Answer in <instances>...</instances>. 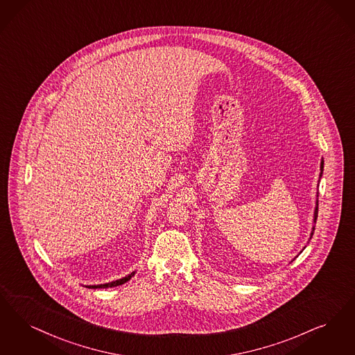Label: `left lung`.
Instances as JSON below:
<instances>
[{"mask_svg":"<svg viewBox=\"0 0 355 355\" xmlns=\"http://www.w3.org/2000/svg\"><path fill=\"white\" fill-rule=\"evenodd\" d=\"M320 180H321V177H322V171H324V159H321V165H320ZM320 180H318V182H320ZM318 197V196H317ZM317 215H318V199H315V207H314V215H313V223L315 225V220H317ZM313 232H314V226L312 227V232H311V238L309 239H312ZM305 248V247H304ZM302 248V250H304ZM302 252V251H301ZM300 252V254H301Z\"/></svg>","mask_w":355,"mask_h":355,"instance_id":"1","label":"left lung"}]
</instances>
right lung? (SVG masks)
Listing matches in <instances>:
<instances>
[{"label": "right lung", "mask_w": 355, "mask_h": 355, "mask_svg": "<svg viewBox=\"0 0 355 355\" xmlns=\"http://www.w3.org/2000/svg\"><path fill=\"white\" fill-rule=\"evenodd\" d=\"M135 273H136V270H133V272H130L127 276H124V277H121V279H117V280H114V282H110V283L105 284H98V285H85V288L98 289V288H112V286H117V285H123V284L129 282V280L135 276Z\"/></svg>", "instance_id": "obj_1"}]
</instances>
